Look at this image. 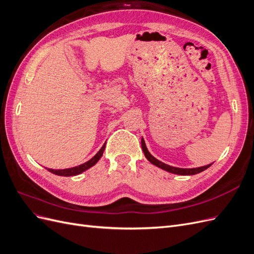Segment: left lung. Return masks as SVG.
Instances as JSON below:
<instances>
[{"instance_id": "left-lung-1", "label": "left lung", "mask_w": 254, "mask_h": 254, "mask_svg": "<svg viewBox=\"0 0 254 254\" xmlns=\"http://www.w3.org/2000/svg\"><path fill=\"white\" fill-rule=\"evenodd\" d=\"M141 143H142V149H143V152L144 155L146 157V159H147L149 162L153 165L158 166L159 168H162V170L168 172V173H172V174H176V175H181V176H191V175H196V174H199L203 172L204 170H206L207 167H210L213 163L211 164H207L205 166H201V167H196V168H180V167H174V166H171V165H167L163 162H161V161H159L158 159H156L155 157H153L151 153L148 151L147 147H146V144H145V141L142 137L141 140Z\"/></svg>"}]
</instances>
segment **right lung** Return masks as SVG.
<instances>
[{"label":"right lung","mask_w":254,"mask_h":254,"mask_svg":"<svg viewBox=\"0 0 254 254\" xmlns=\"http://www.w3.org/2000/svg\"><path fill=\"white\" fill-rule=\"evenodd\" d=\"M105 147H106V143L102 146V148L98 150V152L96 153V155L90 159L89 161H87L86 163H82L78 166H75V167H71V168H65V170H52V168H49V172H51L52 174H55V175H58V176H64V177H70V176H76V175H79L81 173H83L84 171L89 170L90 167H92L93 165H95L98 160L102 158L103 153H104V150H105Z\"/></svg>","instance_id":"add662e5"}]
</instances>
